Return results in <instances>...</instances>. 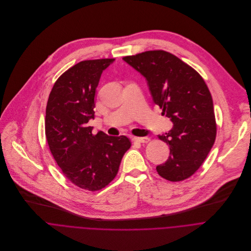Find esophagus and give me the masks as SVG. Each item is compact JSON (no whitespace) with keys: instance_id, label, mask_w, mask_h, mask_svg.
<instances>
[{"instance_id":"esophagus-1","label":"esophagus","mask_w":251,"mask_h":251,"mask_svg":"<svg viewBox=\"0 0 251 251\" xmlns=\"http://www.w3.org/2000/svg\"><path fill=\"white\" fill-rule=\"evenodd\" d=\"M133 140L137 141V142H140V143H146V142L149 141V137H147V136H144V137H133Z\"/></svg>"}]
</instances>
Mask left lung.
Here are the masks:
<instances>
[{
  "instance_id": "1",
  "label": "left lung",
  "mask_w": 251,
  "mask_h": 251,
  "mask_svg": "<svg viewBox=\"0 0 251 251\" xmlns=\"http://www.w3.org/2000/svg\"><path fill=\"white\" fill-rule=\"evenodd\" d=\"M147 81L153 102L173 123L158 137L170 145V156L156 166L158 174L177 182L192 176L214 145L217 126L211 93L191 66L164 50L123 58Z\"/></svg>"
}]
</instances>
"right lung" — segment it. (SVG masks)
Returning <instances> with one entry per match:
<instances>
[{"label":"right lung","mask_w":251,"mask_h":251,"mask_svg":"<svg viewBox=\"0 0 251 251\" xmlns=\"http://www.w3.org/2000/svg\"><path fill=\"white\" fill-rule=\"evenodd\" d=\"M115 59L85 60L64 72L50 92L46 106L45 135L63 174L76 186L98 191L118 174L130 147L125 136L103 131L92 134L88 122L95 118V95L100 78Z\"/></svg>","instance_id":"1"}]
</instances>
